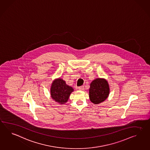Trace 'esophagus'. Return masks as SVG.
Segmentation results:
<instances>
[{
	"mask_svg": "<svg viewBox=\"0 0 150 150\" xmlns=\"http://www.w3.org/2000/svg\"><path fill=\"white\" fill-rule=\"evenodd\" d=\"M78 89H79V90H81V91H83V90H84V86H79V87H78Z\"/></svg>",
	"mask_w": 150,
	"mask_h": 150,
	"instance_id": "34e87169",
	"label": "esophagus"
}]
</instances>
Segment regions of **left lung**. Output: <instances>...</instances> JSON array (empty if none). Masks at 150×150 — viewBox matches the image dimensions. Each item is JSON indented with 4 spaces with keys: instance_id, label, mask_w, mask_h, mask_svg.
Masks as SVG:
<instances>
[{
    "instance_id": "left-lung-1",
    "label": "left lung",
    "mask_w": 150,
    "mask_h": 150,
    "mask_svg": "<svg viewBox=\"0 0 150 150\" xmlns=\"http://www.w3.org/2000/svg\"><path fill=\"white\" fill-rule=\"evenodd\" d=\"M110 93L109 85L104 78H96L90 85L89 98L90 101L95 104L104 102Z\"/></svg>"
}]
</instances>
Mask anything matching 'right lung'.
<instances>
[{
  "mask_svg": "<svg viewBox=\"0 0 150 150\" xmlns=\"http://www.w3.org/2000/svg\"><path fill=\"white\" fill-rule=\"evenodd\" d=\"M73 91V88L66 84L65 81L60 78L54 79L50 86L52 98L60 104H65Z\"/></svg>",
  "mask_w": 150,
  "mask_h": 150,
  "instance_id": "1",
  "label": "right lung"
}]
</instances>
